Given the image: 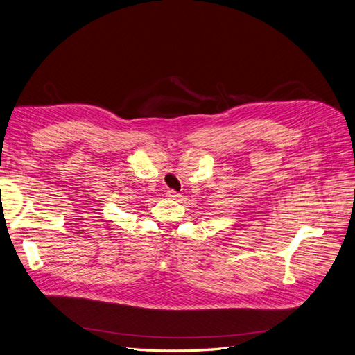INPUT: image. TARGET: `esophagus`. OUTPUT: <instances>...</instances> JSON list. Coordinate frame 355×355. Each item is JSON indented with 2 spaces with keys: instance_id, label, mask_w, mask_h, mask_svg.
Listing matches in <instances>:
<instances>
[{
  "instance_id": "obj_1",
  "label": "esophagus",
  "mask_w": 355,
  "mask_h": 355,
  "mask_svg": "<svg viewBox=\"0 0 355 355\" xmlns=\"http://www.w3.org/2000/svg\"><path fill=\"white\" fill-rule=\"evenodd\" d=\"M167 197H170V198H178V197H180V196H179V192H176L175 189H167Z\"/></svg>"
}]
</instances>
